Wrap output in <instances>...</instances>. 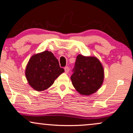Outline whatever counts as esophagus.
I'll use <instances>...</instances> for the list:
<instances>
[{
  "label": "esophagus",
  "instance_id": "esophagus-1",
  "mask_svg": "<svg viewBox=\"0 0 133 133\" xmlns=\"http://www.w3.org/2000/svg\"><path fill=\"white\" fill-rule=\"evenodd\" d=\"M64 71L65 73H68L69 71V68L68 66H65L64 68Z\"/></svg>",
  "mask_w": 133,
  "mask_h": 133
}]
</instances>
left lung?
<instances>
[{
	"label": "left lung",
	"mask_w": 133,
	"mask_h": 133,
	"mask_svg": "<svg viewBox=\"0 0 133 133\" xmlns=\"http://www.w3.org/2000/svg\"><path fill=\"white\" fill-rule=\"evenodd\" d=\"M71 77L73 86L78 92L90 95L101 87L104 79L102 64L95 57L77 56Z\"/></svg>",
	"instance_id": "1"
}]
</instances>
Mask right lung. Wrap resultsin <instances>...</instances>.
<instances>
[{
  "mask_svg": "<svg viewBox=\"0 0 133 133\" xmlns=\"http://www.w3.org/2000/svg\"><path fill=\"white\" fill-rule=\"evenodd\" d=\"M58 60L48 51L35 54L28 61L25 75L29 84L35 90L43 91L53 84L55 79L64 72Z\"/></svg>",
  "mask_w": 133,
  "mask_h": 133,
  "instance_id": "1",
  "label": "right lung"
}]
</instances>
